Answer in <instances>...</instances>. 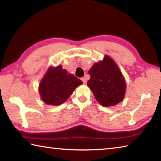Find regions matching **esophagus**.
Listing matches in <instances>:
<instances>
[{
  "mask_svg": "<svg viewBox=\"0 0 161 161\" xmlns=\"http://www.w3.org/2000/svg\"><path fill=\"white\" fill-rule=\"evenodd\" d=\"M81 80H82V81H83V83H84V84H86V80H87V78H86V77H83L82 79H81Z\"/></svg>",
  "mask_w": 161,
  "mask_h": 161,
  "instance_id": "esophagus-1",
  "label": "esophagus"
}]
</instances>
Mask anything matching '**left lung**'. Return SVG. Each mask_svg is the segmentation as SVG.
<instances>
[{"label": "left lung", "mask_w": 161, "mask_h": 161, "mask_svg": "<svg viewBox=\"0 0 161 161\" xmlns=\"http://www.w3.org/2000/svg\"><path fill=\"white\" fill-rule=\"evenodd\" d=\"M90 79L87 85L95 99L105 107L121 102L126 94V83L117 64L108 55L94 63L89 70Z\"/></svg>", "instance_id": "left-lung-1"}]
</instances>
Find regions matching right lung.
Instances as JSON below:
<instances>
[{
    "mask_svg": "<svg viewBox=\"0 0 161 161\" xmlns=\"http://www.w3.org/2000/svg\"><path fill=\"white\" fill-rule=\"evenodd\" d=\"M82 84L80 79L58 65L49 67L40 81L38 90L46 104L58 106L66 102L75 89Z\"/></svg>",
    "mask_w": 161,
    "mask_h": 161,
    "instance_id": "add662e5",
    "label": "right lung"
}]
</instances>
